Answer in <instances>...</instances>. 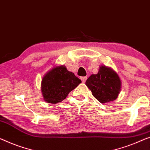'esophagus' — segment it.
I'll return each mask as SVG.
<instances>
[{
	"label": "esophagus",
	"instance_id": "34e87169",
	"mask_svg": "<svg viewBox=\"0 0 150 150\" xmlns=\"http://www.w3.org/2000/svg\"><path fill=\"white\" fill-rule=\"evenodd\" d=\"M87 77H81V81H82V82L83 83H85L86 82V79H87Z\"/></svg>",
	"mask_w": 150,
	"mask_h": 150
}]
</instances>
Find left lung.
Masks as SVG:
<instances>
[{
  "mask_svg": "<svg viewBox=\"0 0 150 150\" xmlns=\"http://www.w3.org/2000/svg\"><path fill=\"white\" fill-rule=\"evenodd\" d=\"M92 95L100 103L113 102L121 90V81L112 69L105 65L100 66L97 74H92L86 81Z\"/></svg>",
  "mask_w": 150,
  "mask_h": 150,
  "instance_id": "8db88e82",
  "label": "left lung"
}]
</instances>
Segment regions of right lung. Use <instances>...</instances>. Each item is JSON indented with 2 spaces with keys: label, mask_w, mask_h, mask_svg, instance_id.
<instances>
[{
  "label": "right lung",
  "mask_w": 150,
  "mask_h": 150,
  "mask_svg": "<svg viewBox=\"0 0 150 150\" xmlns=\"http://www.w3.org/2000/svg\"><path fill=\"white\" fill-rule=\"evenodd\" d=\"M81 83V79L69 71L64 65L53 67L42 79L41 91L44 100L50 104L61 102Z\"/></svg>",
  "instance_id": "obj_1"
}]
</instances>
